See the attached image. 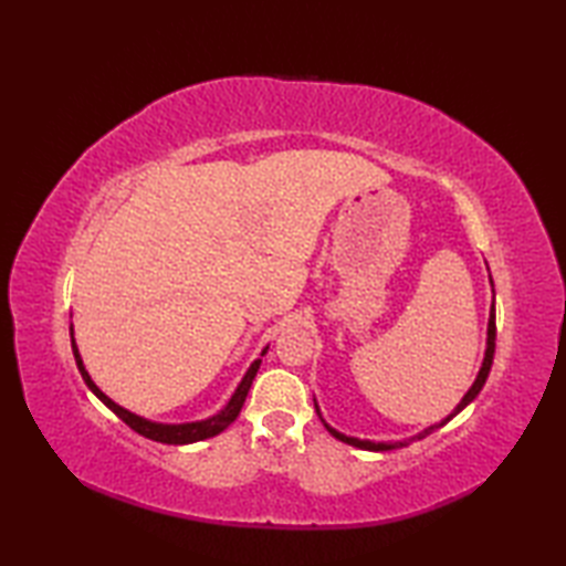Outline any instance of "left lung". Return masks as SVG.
Listing matches in <instances>:
<instances>
[{
    "instance_id": "obj_1",
    "label": "left lung",
    "mask_w": 566,
    "mask_h": 566,
    "mask_svg": "<svg viewBox=\"0 0 566 566\" xmlns=\"http://www.w3.org/2000/svg\"><path fill=\"white\" fill-rule=\"evenodd\" d=\"M489 280H491V274H489ZM491 286H494V282H491ZM494 350H496V308H494V302H491V311H489V328H486V350H484V363H482V367H479V375H476L474 384H472V387H469V391L462 396V401L454 406V411H452L448 418H442L440 423H436V426L426 428L423 432H418V436L408 438V440H399V442H371V440H359V438L343 436V432H338V430H335V428H331V426L326 423V420H323V416H321V408H318V403H316V399H314L316 413H318V418L323 420V426H326V430L331 432V436H333L335 440H340V442L353 444V448H359V450H369V452H387V450H394V448H406L408 442H413V440H420V438L430 436L432 430H438L440 426L448 423V420H452L457 413L464 411V408H467L469 403H472V401L476 399L479 391L484 389L486 377H489V371H491V365H494Z\"/></svg>"
}]
</instances>
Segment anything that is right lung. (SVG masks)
<instances>
[{
    "label": "right lung",
    "mask_w": 566,
    "mask_h": 566,
    "mask_svg": "<svg viewBox=\"0 0 566 566\" xmlns=\"http://www.w3.org/2000/svg\"><path fill=\"white\" fill-rule=\"evenodd\" d=\"M70 338H72V353H75L77 369H80V375H82L84 384H87V387H90V391H92L94 396H97V399H99L106 408H112V411H114L118 418H122L130 430H136L138 436L148 438V440H155V442H165V444H189V442L207 440V438H213V436H219V432H223V430H226L228 426H231L233 420L238 418L240 408H243V403H245V396H248V391H250V384H252V379H255L258 369H260V363H262V359L258 357L255 363H252V365L248 367L245 377L240 379V384H238V389L233 391L231 399H228V403H226L216 416L203 418V420H191V423H155V420H148V418H143V416L130 413V411H126L124 406H118L116 401H112L109 396H106V394L97 387V384L92 381L90 371L84 369V363H82V357H80V350H77L75 333H72V326H70ZM268 347H270V345H268ZM268 347H264V350H262L260 355L268 353Z\"/></svg>",
    "instance_id": "1"
}]
</instances>
